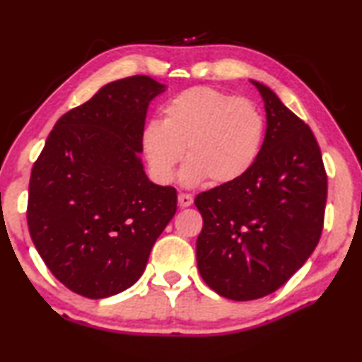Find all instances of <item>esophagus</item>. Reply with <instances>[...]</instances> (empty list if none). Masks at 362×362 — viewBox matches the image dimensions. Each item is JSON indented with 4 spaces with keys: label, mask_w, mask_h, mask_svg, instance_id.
Masks as SVG:
<instances>
[{
    "label": "esophagus",
    "mask_w": 362,
    "mask_h": 362,
    "mask_svg": "<svg viewBox=\"0 0 362 362\" xmlns=\"http://www.w3.org/2000/svg\"><path fill=\"white\" fill-rule=\"evenodd\" d=\"M192 203H193V197L192 195H188V193H180V195H179V205L182 208L190 206Z\"/></svg>",
    "instance_id": "obj_1"
}]
</instances>
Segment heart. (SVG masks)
Wrapping results in <instances>:
<instances>
[{
  "label": "heart",
  "instance_id": "heart-1",
  "mask_svg": "<svg viewBox=\"0 0 362 362\" xmlns=\"http://www.w3.org/2000/svg\"><path fill=\"white\" fill-rule=\"evenodd\" d=\"M164 119L147 121L141 146L152 175L174 180L177 165L183 185L211 179L216 185L236 182L249 172L261 152L264 118L251 101L213 86H192L164 105Z\"/></svg>",
  "mask_w": 362,
  "mask_h": 362
}]
</instances>
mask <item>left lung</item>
Wrapping results in <instances>:
<instances>
[{
  "label": "left lung",
  "instance_id": "obj_1",
  "mask_svg": "<svg viewBox=\"0 0 362 362\" xmlns=\"http://www.w3.org/2000/svg\"><path fill=\"white\" fill-rule=\"evenodd\" d=\"M251 83L266 108L261 152L241 179L195 198L198 272L238 302L276 292L303 266L322 236L328 190L312 129L269 86Z\"/></svg>",
  "mask_w": 362,
  "mask_h": 362
}]
</instances>
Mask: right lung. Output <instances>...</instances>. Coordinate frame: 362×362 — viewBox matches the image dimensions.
I'll list each match as a JSON object with an SVG mask.
<instances>
[{"label":"right lung","mask_w":362,"mask_h":362,"mask_svg":"<svg viewBox=\"0 0 362 362\" xmlns=\"http://www.w3.org/2000/svg\"><path fill=\"white\" fill-rule=\"evenodd\" d=\"M165 85L134 75L65 113L30 172L28 226L45 266L72 292L106 298L144 272L177 210L174 187L147 179L141 132Z\"/></svg>","instance_id":"1"}]
</instances>
